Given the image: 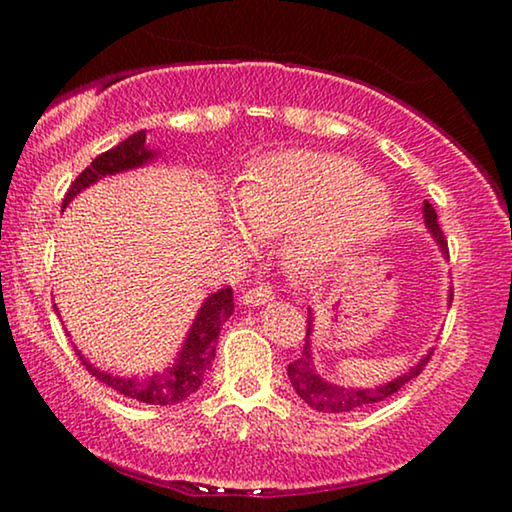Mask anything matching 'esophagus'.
<instances>
[{"label": "esophagus", "mask_w": 512, "mask_h": 512, "mask_svg": "<svg viewBox=\"0 0 512 512\" xmlns=\"http://www.w3.org/2000/svg\"><path fill=\"white\" fill-rule=\"evenodd\" d=\"M272 298H275V291H272V286L265 284V282L256 284L254 289H249V291L242 293V303L249 305V307L265 305V303H270Z\"/></svg>", "instance_id": "obj_1"}]
</instances>
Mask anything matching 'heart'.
Masks as SVG:
<instances>
[{"mask_svg":"<svg viewBox=\"0 0 512 512\" xmlns=\"http://www.w3.org/2000/svg\"><path fill=\"white\" fill-rule=\"evenodd\" d=\"M230 233L249 244L286 230L284 254L303 270L331 265L384 228L387 188L338 153L293 149L265 156L237 186Z\"/></svg>","mask_w":512,"mask_h":512,"instance_id":"1","label":"heart"}]
</instances>
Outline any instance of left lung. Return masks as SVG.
Here are the masks:
<instances>
[{
	"instance_id": "1",
	"label": "left lung",
	"mask_w": 512,
	"mask_h": 512,
	"mask_svg": "<svg viewBox=\"0 0 512 512\" xmlns=\"http://www.w3.org/2000/svg\"><path fill=\"white\" fill-rule=\"evenodd\" d=\"M424 223L429 228V233L433 240L438 242V249L447 256V242L443 237V230L438 226V214L429 200H424ZM447 303L452 305V291H450V300ZM312 331H314V312L312 307H307V333H305V347L300 356L293 363H289L286 373H289L291 387L296 389V394L303 398V401L310 405L312 410L319 412H349L361 408V405H370V403H380L384 398H389L391 394H396L398 389L405 387L410 380L422 373V368L429 363L433 347L426 352L422 359H419L415 366H412L408 373L398 375L396 380L384 382L380 387H340V384H333L324 380L317 373V366H314V356H312Z\"/></svg>"
}]
</instances>
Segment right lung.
Listing matches in <instances>:
<instances>
[{
    "label": "right lung",
    "mask_w": 512,
    "mask_h": 512,
    "mask_svg": "<svg viewBox=\"0 0 512 512\" xmlns=\"http://www.w3.org/2000/svg\"><path fill=\"white\" fill-rule=\"evenodd\" d=\"M156 158L158 151L146 146V130L135 132V135L114 146V149L97 156L93 163L74 179L65 200H62V209H65L81 191H86L88 186L97 184L100 179L111 177V174L137 170V167L153 163ZM233 310L235 303L233 289H230V286L207 296L205 303L200 305L198 314H195L184 345H181L177 356H174V361L165 370H158V373L114 375L93 366L79 349H76V354L81 356L83 366H86L90 375L118 391V394L135 398V401L146 405H177L200 389L202 377H205L216 356V342H219L221 328L228 321L230 314H233ZM55 312H58V307H55Z\"/></svg>",
    "instance_id": "1"
}]
</instances>
